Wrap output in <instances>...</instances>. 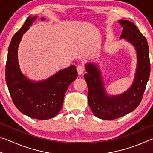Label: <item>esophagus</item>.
<instances>
[{"instance_id":"34e87169","label":"esophagus","mask_w":153,"mask_h":153,"mask_svg":"<svg viewBox=\"0 0 153 153\" xmlns=\"http://www.w3.org/2000/svg\"><path fill=\"white\" fill-rule=\"evenodd\" d=\"M77 72L79 75H81L84 73L85 72V67L82 65H79L77 66Z\"/></svg>"}]
</instances>
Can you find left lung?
<instances>
[{
	"instance_id": "left-lung-1",
	"label": "left lung",
	"mask_w": 153,
	"mask_h": 153,
	"mask_svg": "<svg viewBox=\"0 0 153 153\" xmlns=\"http://www.w3.org/2000/svg\"><path fill=\"white\" fill-rule=\"evenodd\" d=\"M123 27L120 38L134 46L137 54V68L132 86L119 95H108L103 86L97 64H86L84 78L88 87V103L96 117L104 120L119 118L129 114L140 103L151 72L149 50L146 39L133 23L120 20Z\"/></svg>"
}]
</instances>
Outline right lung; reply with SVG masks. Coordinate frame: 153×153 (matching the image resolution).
Instances as JSON below:
<instances>
[{"mask_svg":"<svg viewBox=\"0 0 153 153\" xmlns=\"http://www.w3.org/2000/svg\"><path fill=\"white\" fill-rule=\"evenodd\" d=\"M37 17H29L10 42L5 68V79L13 103L21 113L32 118L48 120L61 110L64 97L69 85L76 79V66L60 70L45 81L33 82L21 72L17 50L23 35ZM45 18L41 17L42 21Z\"/></svg>","mask_w":153,"mask_h":153,"instance_id":"add662e5","label":"right lung"}]
</instances>
